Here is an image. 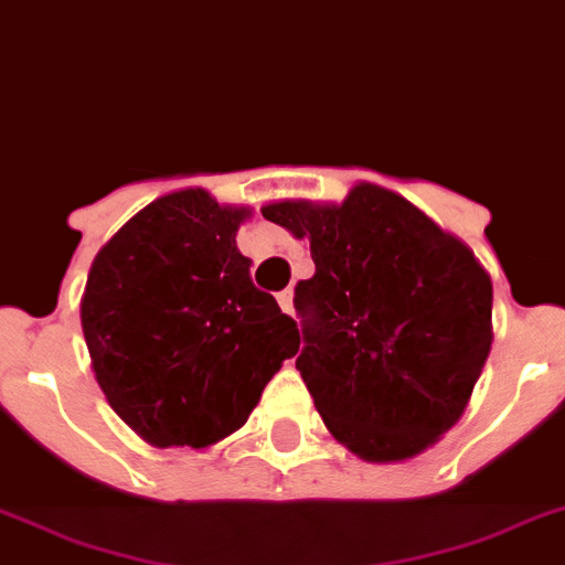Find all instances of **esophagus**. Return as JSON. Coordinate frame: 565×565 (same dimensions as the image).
<instances>
[{
    "label": "esophagus",
    "instance_id": "obj_1",
    "mask_svg": "<svg viewBox=\"0 0 565 565\" xmlns=\"http://www.w3.org/2000/svg\"><path fill=\"white\" fill-rule=\"evenodd\" d=\"M279 308H282V315H294V291H282L277 297Z\"/></svg>",
    "mask_w": 565,
    "mask_h": 565
}]
</instances>
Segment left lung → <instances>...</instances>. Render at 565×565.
Returning a JSON list of instances; mask_svg holds the SVG:
<instances>
[{"label":"left lung","instance_id":"1","mask_svg":"<svg viewBox=\"0 0 565 565\" xmlns=\"http://www.w3.org/2000/svg\"><path fill=\"white\" fill-rule=\"evenodd\" d=\"M263 216L311 243L297 286L302 383L334 440L369 462L423 455L462 417L491 351V277L406 196L356 182L342 202Z\"/></svg>","mask_w":565,"mask_h":565}]
</instances>
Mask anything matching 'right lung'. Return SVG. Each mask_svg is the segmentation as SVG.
Segmentation results:
<instances>
[{"label": "right lung", "mask_w": 565, "mask_h": 565, "mask_svg": "<svg viewBox=\"0 0 565 565\" xmlns=\"http://www.w3.org/2000/svg\"><path fill=\"white\" fill-rule=\"evenodd\" d=\"M245 205L182 188L134 214L90 263L82 334L110 408L157 448H209L243 428L297 322L250 282Z\"/></svg>", "instance_id": "add662e5"}]
</instances>
